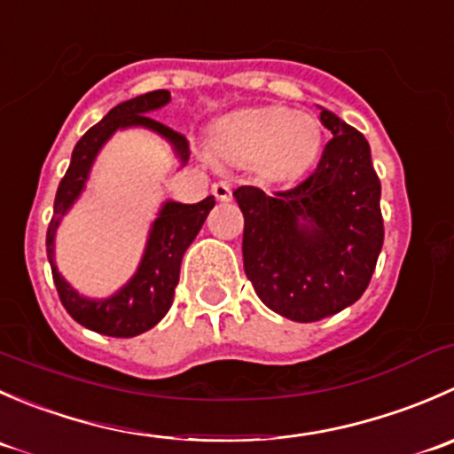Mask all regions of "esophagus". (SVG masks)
I'll use <instances>...</instances> for the list:
<instances>
[{
	"label": "esophagus",
	"instance_id": "34e87169",
	"mask_svg": "<svg viewBox=\"0 0 454 454\" xmlns=\"http://www.w3.org/2000/svg\"><path fill=\"white\" fill-rule=\"evenodd\" d=\"M213 195L219 201H228V200L232 198L231 184H228V182H215V184H213Z\"/></svg>",
	"mask_w": 454,
	"mask_h": 454
}]
</instances>
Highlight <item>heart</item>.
Segmentation results:
<instances>
[{"instance_id":"heart-1","label":"heart","mask_w":454,"mask_h":454,"mask_svg":"<svg viewBox=\"0 0 454 454\" xmlns=\"http://www.w3.org/2000/svg\"><path fill=\"white\" fill-rule=\"evenodd\" d=\"M213 146L223 162L261 171L272 180L301 176L320 146L316 118L286 107L246 109L217 127Z\"/></svg>"}]
</instances>
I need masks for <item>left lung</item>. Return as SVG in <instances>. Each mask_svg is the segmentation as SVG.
<instances>
[{"label":"left lung","instance_id":"left-lung-1","mask_svg":"<svg viewBox=\"0 0 454 454\" xmlns=\"http://www.w3.org/2000/svg\"><path fill=\"white\" fill-rule=\"evenodd\" d=\"M320 122L333 138L312 176L287 191L239 186L244 270L272 312L314 323L360 299L384 241L380 180L369 142L336 114Z\"/></svg>","mask_w":454,"mask_h":454}]
</instances>
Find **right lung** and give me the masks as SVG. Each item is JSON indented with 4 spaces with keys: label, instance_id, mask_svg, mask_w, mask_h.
<instances>
[{
    "label": "right lung",
    "instance_id": "add662e5",
    "mask_svg": "<svg viewBox=\"0 0 454 454\" xmlns=\"http://www.w3.org/2000/svg\"><path fill=\"white\" fill-rule=\"evenodd\" d=\"M171 100V94L167 90L146 91V94L136 96V98L125 100L116 105L98 125L85 131V136L76 142L72 151V162L67 167L66 176L59 182L57 198H54V215L50 219L48 237H45V248H48V259L52 265V278L57 286L59 299L67 314L91 332L105 333L114 338H131L146 332L153 325H158L168 312L176 296V286L180 281V263L186 248L193 244L198 237L201 223L208 217L210 208L215 206V198L198 201V204H177V201H167L164 208L160 210V217L153 222L151 228L149 244H146L145 256L138 272L134 274L129 283L122 287L112 299L90 301L76 294L66 278L59 274L54 265V232H57L59 222L67 213L79 193L83 191L87 173H90L91 162L105 140L122 127H149L164 136L173 146L182 162L189 160V142L182 134L173 131L171 127L153 121L149 116L153 109L162 107Z\"/></svg>",
    "mask_w": 454,
    "mask_h": 454
}]
</instances>
